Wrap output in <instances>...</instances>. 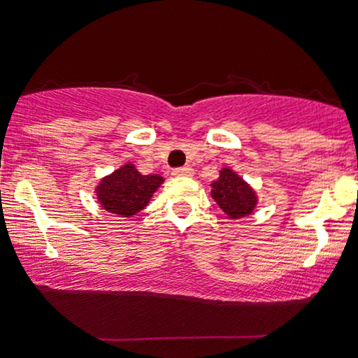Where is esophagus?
I'll list each match as a JSON object with an SVG mask.
<instances>
[{"instance_id":"obj_1","label":"esophagus","mask_w":358,"mask_h":358,"mask_svg":"<svg viewBox=\"0 0 358 358\" xmlns=\"http://www.w3.org/2000/svg\"><path fill=\"white\" fill-rule=\"evenodd\" d=\"M193 173V168L192 166H182V168H175L173 175L175 176H188Z\"/></svg>"}]
</instances>
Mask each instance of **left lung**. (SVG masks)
<instances>
[{"label":"left lung","instance_id":"8db88e82","mask_svg":"<svg viewBox=\"0 0 358 358\" xmlns=\"http://www.w3.org/2000/svg\"><path fill=\"white\" fill-rule=\"evenodd\" d=\"M210 187L212 199L227 215V219H244L256 210L259 202L257 193L232 168H222L219 178L212 182Z\"/></svg>","mask_w":358,"mask_h":358}]
</instances>
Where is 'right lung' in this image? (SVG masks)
I'll return each instance as SVG.
<instances>
[{
    "instance_id": "add662e5",
    "label": "right lung",
    "mask_w": 358,
    "mask_h": 358,
    "mask_svg": "<svg viewBox=\"0 0 358 358\" xmlns=\"http://www.w3.org/2000/svg\"><path fill=\"white\" fill-rule=\"evenodd\" d=\"M165 180L159 175H141L131 162L104 176L96 187L101 207L119 217H133L150 203Z\"/></svg>"
}]
</instances>
